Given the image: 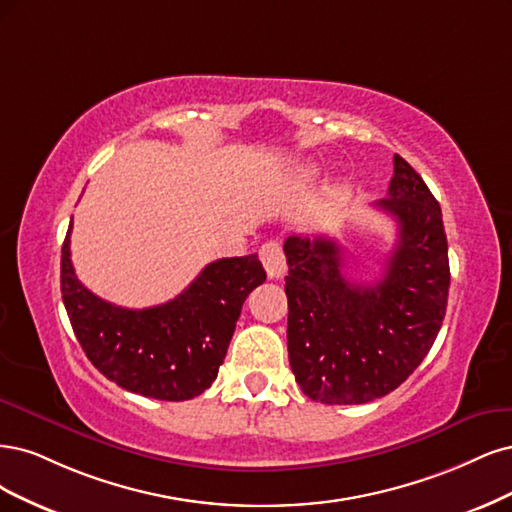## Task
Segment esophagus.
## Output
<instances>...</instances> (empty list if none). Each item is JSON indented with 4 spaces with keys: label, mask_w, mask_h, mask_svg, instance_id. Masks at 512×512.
<instances>
[{
    "label": "esophagus",
    "mask_w": 512,
    "mask_h": 512,
    "mask_svg": "<svg viewBox=\"0 0 512 512\" xmlns=\"http://www.w3.org/2000/svg\"><path fill=\"white\" fill-rule=\"evenodd\" d=\"M259 259L263 263V268L268 272L270 280H278L287 274V259L283 253V246L278 242H266L259 249Z\"/></svg>",
    "instance_id": "1"
}]
</instances>
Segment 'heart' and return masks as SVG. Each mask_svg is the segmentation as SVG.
<instances>
[{
	"label": "heart",
	"instance_id": "1",
	"mask_svg": "<svg viewBox=\"0 0 512 512\" xmlns=\"http://www.w3.org/2000/svg\"><path fill=\"white\" fill-rule=\"evenodd\" d=\"M315 172H317V168H315V166H302V168L298 170V176L306 180V178H310V176L315 174Z\"/></svg>",
	"mask_w": 512,
	"mask_h": 512
}]
</instances>
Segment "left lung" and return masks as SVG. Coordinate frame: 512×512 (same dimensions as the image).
<instances>
[{
  "instance_id": "8db88e82",
  "label": "left lung",
  "mask_w": 512,
  "mask_h": 512,
  "mask_svg": "<svg viewBox=\"0 0 512 512\" xmlns=\"http://www.w3.org/2000/svg\"><path fill=\"white\" fill-rule=\"evenodd\" d=\"M374 206L398 221V244L372 285L342 274L332 238L285 240L289 364L308 398L329 406L366 404L398 389L430 353L447 310L440 204L400 155L387 197Z\"/></svg>"
}]
</instances>
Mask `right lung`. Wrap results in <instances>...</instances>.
Wrapping results in <instances>:
<instances>
[{
    "label": "right lung",
    "instance_id": "obj_1",
    "mask_svg": "<svg viewBox=\"0 0 512 512\" xmlns=\"http://www.w3.org/2000/svg\"><path fill=\"white\" fill-rule=\"evenodd\" d=\"M61 246V293L74 334L91 364L144 398L183 402L219 374L249 293L266 280L257 255L208 263L174 300L142 310L104 302L80 283Z\"/></svg>",
    "mask_w": 512,
    "mask_h": 512
}]
</instances>
